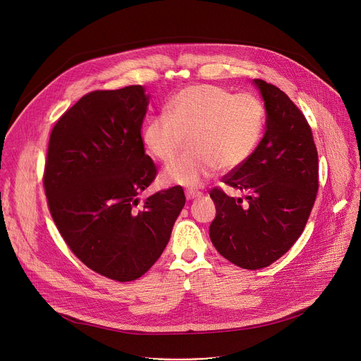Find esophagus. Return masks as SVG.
<instances>
[{"mask_svg":"<svg viewBox=\"0 0 361 361\" xmlns=\"http://www.w3.org/2000/svg\"><path fill=\"white\" fill-rule=\"evenodd\" d=\"M185 197H187V200H195V198L202 197V192L194 191V190H187V191H185Z\"/></svg>","mask_w":361,"mask_h":361,"instance_id":"esophagus-1","label":"esophagus"}]
</instances>
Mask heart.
Segmentation results:
<instances>
[{
	"instance_id": "1",
	"label": "heart",
	"mask_w": 361,
	"mask_h": 361,
	"mask_svg": "<svg viewBox=\"0 0 361 361\" xmlns=\"http://www.w3.org/2000/svg\"><path fill=\"white\" fill-rule=\"evenodd\" d=\"M264 127L266 107L259 97L198 84L173 95L164 113L144 124L141 140L154 159L169 163L190 138L192 152L167 166L163 181L192 188L220 167L230 171L243 166L259 145Z\"/></svg>"
}]
</instances>
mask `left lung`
I'll use <instances>...</instances> for the list:
<instances>
[{"label": "left lung", "mask_w": 361, "mask_h": 361, "mask_svg": "<svg viewBox=\"0 0 361 361\" xmlns=\"http://www.w3.org/2000/svg\"><path fill=\"white\" fill-rule=\"evenodd\" d=\"M267 113L266 133L252 156L223 177L224 184L247 194L228 197L210 191L217 216L210 238L233 264L259 270L286 254L301 235L319 190V156L304 114L286 92L254 80Z\"/></svg>", "instance_id": "obj_1"}]
</instances>
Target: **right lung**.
<instances>
[{
	"mask_svg": "<svg viewBox=\"0 0 361 361\" xmlns=\"http://www.w3.org/2000/svg\"><path fill=\"white\" fill-rule=\"evenodd\" d=\"M148 95L141 85L81 97L51 131L42 184L61 237L88 269L126 283L164 251L185 204L183 188L138 194L157 176L141 127Z\"/></svg>",
	"mask_w": 361,
	"mask_h": 361,
	"instance_id": "add662e5",
	"label": "right lung"
}]
</instances>
